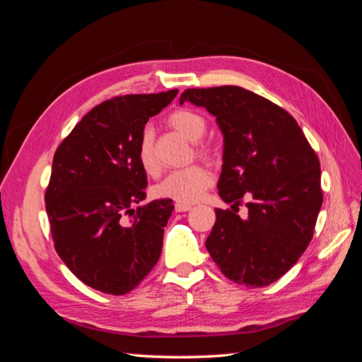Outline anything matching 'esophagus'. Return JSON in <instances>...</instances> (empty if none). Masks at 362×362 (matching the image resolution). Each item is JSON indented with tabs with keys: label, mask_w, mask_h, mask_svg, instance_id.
I'll list each match as a JSON object with an SVG mask.
<instances>
[{
	"label": "esophagus",
	"mask_w": 362,
	"mask_h": 362,
	"mask_svg": "<svg viewBox=\"0 0 362 362\" xmlns=\"http://www.w3.org/2000/svg\"><path fill=\"white\" fill-rule=\"evenodd\" d=\"M189 209H192L189 204H180V202L175 204V212H188Z\"/></svg>",
	"instance_id": "obj_1"
}]
</instances>
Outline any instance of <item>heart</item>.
I'll use <instances>...</instances> for the list:
<instances>
[{
    "label": "heart",
    "instance_id": "obj_1",
    "mask_svg": "<svg viewBox=\"0 0 362 362\" xmlns=\"http://www.w3.org/2000/svg\"><path fill=\"white\" fill-rule=\"evenodd\" d=\"M169 127H173L177 133H180L185 139L192 142H198L206 134L207 122L201 114L189 109H179L169 115ZM198 153L202 156L212 155V147L207 144H199ZM137 161H139L142 170L148 175H156L160 173V166L153 155V139L152 134L146 131L139 141L137 147ZM212 174L206 168L199 164H193L185 169L174 170L168 174L164 179L156 183L153 188V194L156 198L173 199L180 204H193L201 199L204 192L212 185Z\"/></svg>",
    "mask_w": 362,
    "mask_h": 362
}]
</instances>
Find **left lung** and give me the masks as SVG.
I'll return each mask as SVG.
<instances>
[{"label": "left lung", "instance_id": "8db88e82", "mask_svg": "<svg viewBox=\"0 0 362 362\" xmlns=\"http://www.w3.org/2000/svg\"><path fill=\"white\" fill-rule=\"evenodd\" d=\"M207 109L223 133L220 198L206 247L225 277L261 288L298 262L323 204L320 160L298 122L277 104L235 85L188 88L180 96ZM247 199L249 216L233 209Z\"/></svg>", "mask_w": 362, "mask_h": 362}]
</instances>
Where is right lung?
I'll use <instances>...</instances> for the list:
<instances>
[{
  "label": "right lung",
  "mask_w": 362,
  "mask_h": 362,
  "mask_svg": "<svg viewBox=\"0 0 362 362\" xmlns=\"http://www.w3.org/2000/svg\"><path fill=\"white\" fill-rule=\"evenodd\" d=\"M179 90L117 96L98 104L58 146L45 189L55 250L93 290L120 296L158 262L173 199H146L137 147L150 117Z\"/></svg>",
  "instance_id": "add662e5"
}]
</instances>
